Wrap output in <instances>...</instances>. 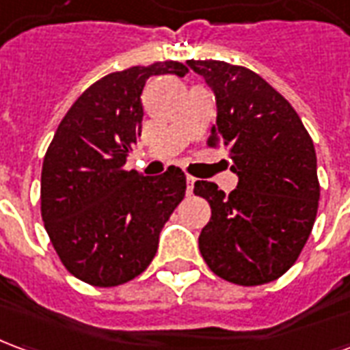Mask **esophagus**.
Returning a JSON list of instances; mask_svg holds the SVG:
<instances>
[{
    "label": "esophagus",
    "instance_id": "esophagus-1",
    "mask_svg": "<svg viewBox=\"0 0 350 350\" xmlns=\"http://www.w3.org/2000/svg\"><path fill=\"white\" fill-rule=\"evenodd\" d=\"M185 182H187V195H191V193H193V187H195V178H193V176H187Z\"/></svg>",
    "mask_w": 350,
    "mask_h": 350
}]
</instances>
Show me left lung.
<instances>
[{
    "mask_svg": "<svg viewBox=\"0 0 350 350\" xmlns=\"http://www.w3.org/2000/svg\"><path fill=\"white\" fill-rule=\"evenodd\" d=\"M215 93L210 148H227L238 187L225 195L195 182L212 217L198 236L208 268L243 286L281 278L300 257L315 223L321 185L317 153L291 103L251 69L189 59Z\"/></svg>",
    "mask_w": 350,
    "mask_h": 350,
    "instance_id": "1",
    "label": "left lung"
}]
</instances>
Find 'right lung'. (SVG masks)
Here are the masks:
<instances>
[{"mask_svg":"<svg viewBox=\"0 0 350 350\" xmlns=\"http://www.w3.org/2000/svg\"><path fill=\"white\" fill-rule=\"evenodd\" d=\"M180 62L110 72L75 100L50 142L41 174V215L57 257L93 286L123 285L157 253L159 232L185 197V174L125 170L142 131V90L157 75L185 77Z\"/></svg>","mask_w":350,"mask_h":350,"instance_id":"obj_1","label":"right lung"}]
</instances>
